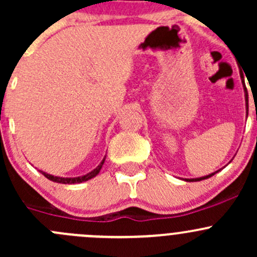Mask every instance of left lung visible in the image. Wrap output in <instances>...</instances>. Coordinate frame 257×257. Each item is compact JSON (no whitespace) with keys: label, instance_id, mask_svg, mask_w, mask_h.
Segmentation results:
<instances>
[{"label":"left lung","instance_id":"obj_1","mask_svg":"<svg viewBox=\"0 0 257 257\" xmlns=\"http://www.w3.org/2000/svg\"><path fill=\"white\" fill-rule=\"evenodd\" d=\"M245 98H246V102H247V93H246V94H245ZM246 105H247V103H246ZM215 173H217V172H215ZM215 173H212V174H210V175H206V177H203V178H196V179H186V181H200V180H204V179H208V178H210V177H212V175H214Z\"/></svg>","mask_w":257,"mask_h":257}]
</instances>
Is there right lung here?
<instances>
[{"instance_id":"add662e5","label":"right lung","mask_w":257,"mask_h":257,"mask_svg":"<svg viewBox=\"0 0 257 257\" xmlns=\"http://www.w3.org/2000/svg\"><path fill=\"white\" fill-rule=\"evenodd\" d=\"M103 163H104V159L102 160V163H100L99 165H98L97 168H95L94 170H92L90 173H88L87 175H83V177H78V178H58V177H53V175H49L47 173H42L43 175H45L46 178L49 179V180L54 181V183H61V184H76V183H82V181H87L89 180V179L94 178L95 175L98 174V173L100 172V169H102V165Z\"/></svg>"}]
</instances>
